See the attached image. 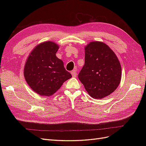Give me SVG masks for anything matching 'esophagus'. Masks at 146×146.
<instances>
[{"instance_id":"esophagus-1","label":"esophagus","mask_w":146,"mask_h":146,"mask_svg":"<svg viewBox=\"0 0 146 146\" xmlns=\"http://www.w3.org/2000/svg\"><path fill=\"white\" fill-rule=\"evenodd\" d=\"M71 74L73 77H76L77 76V71L76 70H74L71 72Z\"/></svg>"}]
</instances>
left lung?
<instances>
[{
	"label": "left lung",
	"mask_w": 146,
	"mask_h": 146,
	"mask_svg": "<svg viewBox=\"0 0 146 146\" xmlns=\"http://www.w3.org/2000/svg\"><path fill=\"white\" fill-rule=\"evenodd\" d=\"M85 60L78 77L91 98L103 99L116 90L121 80L120 62L103 42H90L85 47Z\"/></svg>",
	"instance_id": "left-lung-1"
}]
</instances>
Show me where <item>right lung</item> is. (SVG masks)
<instances>
[{"label":"right lung","instance_id":"add662e5","mask_svg":"<svg viewBox=\"0 0 146 146\" xmlns=\"http://www.w3.org/2000/svg\"><path fill=\"white\" fill-rule=\"evenodd\" d=\"M59 46L46 41L35 47L26 61L24 75L33 91L49 97L58 91L63 83L72 77L64 68L63 61L56 56Z\"/></svg>","mask_w":146,"mask_h":146}]
</instances>
